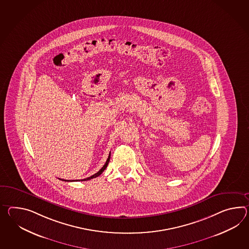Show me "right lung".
Returning <instances> with one entry per match:
<instances>
[{
  "instance_id": "1",
  "label": "right lung",
  "mask_w": 249,
  "mask_h": 249,
  "mask_svg": "<svg viewBox=\"0 0 249 249\" xmlns=\"http://www.w3.org/2000/svg\"><path fill=\"white\" fill-rule=\"evenodd\" d=\"M109 158H110V153H109V157H108V159H107L106 163H105V164H104L103 167L101 168V170H99L97 173H96V174H94L93 176H90V177H88V178H85V179H83V180H79V181H87V180H91V179H92V178H96L97 176H100V175H102V174H103V171L106 169L107 165H108V164H109ZM62 181H66V180H62Z\"/></svg>"
}]
</instances>
